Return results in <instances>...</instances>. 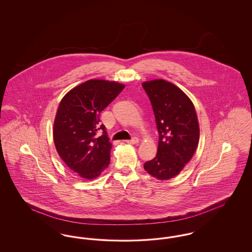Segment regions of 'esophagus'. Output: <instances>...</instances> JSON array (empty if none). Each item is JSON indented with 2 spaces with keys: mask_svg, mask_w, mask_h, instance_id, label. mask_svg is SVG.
I'll list each match as a JSON object with an SVG mask.
<instances>
[{
  "mask_svg": "<svg viewBox=\"0 0 252 252\" xmlns=\"http://www.w3.org/2000/svg\"><path fill=\"white\" fill-rule=\"evenodd\" d=\"M127 144H138L139 143V139L137 138V137H133L132 139H130V140H127V141H126Z\"/></svg>",
  "mask_w": 252,
  "mask_h": 252,
  "instance_id": "34e87169",
  "label": "esophagus"
}]
</instances>
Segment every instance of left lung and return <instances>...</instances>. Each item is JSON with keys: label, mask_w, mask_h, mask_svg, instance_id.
<instances>
[{"label": "left lung", "mask_w": 252, "mask_h": 252, "mask_svg": "<svg viewBox=\"0 0 252 252\" xmlns=\"http://www.w3.org/2000/svg\"><path fill=\"white\" fill-rule=\"evenodd\" d=\"M158 132V152L144 170L158 180L180 174L196 150L199 126L192 101L180 88L162 79L144 82Z\"/></svg>", "instance_id": "obj_1"}]
</instances>
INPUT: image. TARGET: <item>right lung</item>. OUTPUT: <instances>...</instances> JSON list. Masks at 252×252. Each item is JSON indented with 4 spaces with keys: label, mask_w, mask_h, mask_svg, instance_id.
Listing matches in <instances>:
<instances>
[{
    "label": "right lung",
    "mask_w": 252,
    "mask_h": 252,
    "mask_svg": "<svg viewBox=\"0 0 252 252\" xmlns=\"http://www.w3.org/2000/svg\"><path fill=\"white\" fill-rule=\"evenodd\" d=\"M124 88L92 79L73 88L60 102L54 124L55 145L67 166L83 179H95L109 164L112 144L100 113Z\"/></svg>",
    "instance_id": "obj_1"
}]
</instances>
